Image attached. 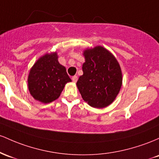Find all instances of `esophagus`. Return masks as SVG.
I'll list each match as a JSON object with an SVG mask.
<instances>
[{
	"label": "esophagus",
	"mask_w": 159,
	"mask_h": 159,
	"mask_svg": "<svg viewBox=\"0 0 159 159\" xmlns=\"http://www.w3.org/2000/svg\"><path fill=\"white\" fill-rule=\"evenodd\" d=\"M77 80H78V77H77V76H74L72 77V80H73V82H74V83H76V81H77Z\"/></svg>",
	"instance_id": "1"
}]
</instances>
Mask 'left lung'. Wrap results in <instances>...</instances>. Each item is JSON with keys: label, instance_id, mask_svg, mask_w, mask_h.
<instances>
[{"label": "left lung", "instance_id": "obj_1", "mask_svg": "<svg viewBox=\"0 0 159 159\" xmlns=\"http://www.w3.org/2000/svg\"><path fill=\"white\" fill-rule=\"evenodd\" d=\"M83 74L76 83L84 101L101 109L113 102L122 85V74L116 57L101 46L83 51Z\"/></svg>", "mask_w": 159, "mask_h": 159}]
</instances>
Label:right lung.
<instances>
[{
    "label": "right lung",
    "mask_w": 159,
    "mask_h": 159,
    "mask_svg": "<svg viewBox=\"0 0 159 159\" xmlns=\"http://www.w3.org/2000/svg\"><path fill=\"white\" fill-rule=\"evenodd\" d=\"M56 52L41 56L32 66L28 77L30 94L36 101L48 103L59 98L67 83L71 82L65 67L58 61Z\"/></svg>",
    "instance_id": "add662e5"
}]
</instances>
